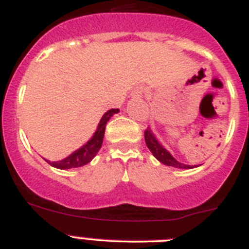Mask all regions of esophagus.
<instances>
[{
    "instance_id": "esophagus-1",
    "label": "esophagus",
    "mask_w": 249,
    "mask_h": 249,
    "mask_svg": "<svg viewBox=\"0 0 249 249\" xmlns=\"http://www.w3.org/2000/svg\"><path fill=\"white\" fill-rule=\"evenodd\" d=\"M143 91L144 89H142V87H137V89H135L133 91L131 92V97L132 98H141L142 96H143Z\"/></svg>"
}]
</instances>
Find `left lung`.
Instances as JSON below:
<instances>
[{
    "mask_svg": "<svg viewBox=\"0 0 249 249\" xmlns=\"http://www.w3.org/2000/svg\"><path fill=\"white\" fill-rule=\"evenodd\" d=\"M144 141H146V144L148 147L149 151L152 152V155L155 156L160 163L166 164V166L176 167V168H182V169H191L195 168L196 166H190V164H184L178 162L175 157H173L166 148L160 142L156 135L153 133V131L151 129V127L146 129L144 132Z\"/></svg>",
    "mask_w": 249,
    "mask_h": 249,
    "instance_id": "8db88e82",
    "label": "left lung"
}]
</instances>
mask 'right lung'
<instances>
[{
    "label": "right lung",
    "mask_w": 249,
    "mask_h": 249,
    "mask_svg": "<svg viewBox=\"0 0 249 249\" xmlns=\"http://www.w3.org/2000/svg\"><path fill=\"white\" fill-rule=\"evenodd\" d=\"M118 109H109V111L106 112L105 114L101 118L100 123H98L97 129L93 133L89 141H87L85 144H83L81 148H78L77 151H74L73 153L68 156V157L63 158L61 160H56V162H51L47 160V163H50L51 166L54 167V168L58 169H70V168H76V167H82L85 164L89 163L94 158V156L97 155V152L100 151L101 146H102L103 137H105V129L106 124L109 121V118L113 116L114 113H117Z\"/></svg>",
    "instance_id": "obj_1"
}]
</instances>
